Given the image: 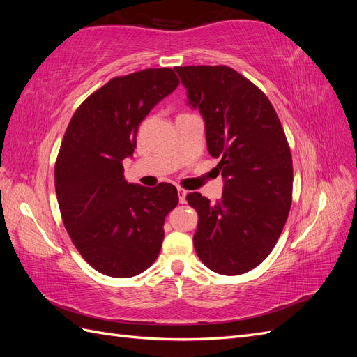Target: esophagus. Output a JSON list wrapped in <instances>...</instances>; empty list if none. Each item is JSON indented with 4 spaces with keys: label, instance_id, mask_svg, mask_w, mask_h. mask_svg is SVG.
Returning <instances> with one entry per match:
<instances>
[{
    "label": "esophagus",
    "instance_id": "34e87169",
    "mask_svg": "<svg viewBox=\"0 0 357 357\" xmlns=\"http://www.w3.org/2000/svg\"><path fill=\"white\" fill-rule=\"evenodd\" d=\"M177 192H178V201H180V204H186L188 190L183 189V188H177Z\"/></svg>",
    "mask_w": 357,
    "mask_h": 357
}]
</instances>
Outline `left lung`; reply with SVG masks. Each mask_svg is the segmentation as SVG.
<instances>
[{
  "mask_svg": "<svg viewBox=\"0 0 357 357\" xmlns=\"http://www.w3.org/2000/svg\"><path fill=\"white\" fill-rule=\"evenodd\" d=\"M176 71L204 117L208 153L225 178L215 204L198 192L186 195L198 213L193 245L211 271L244 274L273 252L287 220L294 165L286 134L268 96L234 68Z\"/></svg>",
  "mask_w": 357,
  "mask_h": 357,
  "instance_id": "left-lung-1",
  "label": "left lung"
}]
</instances>
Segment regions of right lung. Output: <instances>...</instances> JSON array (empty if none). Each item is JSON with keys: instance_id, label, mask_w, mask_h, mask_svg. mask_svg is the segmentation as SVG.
<instances>
[{"instance_id": "obj_1", "label": "right lung", "mask_w": 357, "mask_h": 357, "mask_svg": "<svg viewBox=\"0 0 357 357\" xmlns=\"http://www.w3.org/2000/svg\"><path fill=\"white\" fill-rule=\"evenodd\" d=\"M178 86L171 68H147L107 82L73 114L55 164L63 226L82 257L101 274L126 278L152 265L164 241L176 186L128 183L138 126Z\"/></svg>"}]
</instances>
